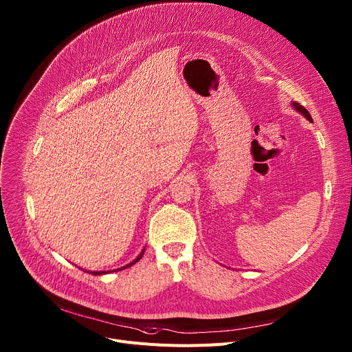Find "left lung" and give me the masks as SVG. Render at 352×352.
I'll return each mask as SVG.
<instances>
[{
    "instance_id": "1",
    "label": "left lung",
    "mask_w": 352,
    "mask_h": 352,
    "mask_svg": "<svg viewBox=\"0 0 352 352\" xmlns=\"http://www.w3.org/2000/svg\"><path fill=\"white\" fill-rule=\"evenodd\" d=\"M292 107L295 108V109H297L298 111V113H301L307 120H309V121H312V118H311V116H309V113H308V111L302 107V105H300L298 102H292Z\"/></svg>"
}]
</instances>
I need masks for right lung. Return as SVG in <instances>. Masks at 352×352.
<instances>
[{
    "mask_svg": "<svg viewBox=\"0 0 352 352\" xmlns=\"http://www.w3.org/2000/svg\"><path fill=\"white\" fill-rule=\"evenodd\" d=\"M142 254H144V250H142V252H141V254H140V255L135 258V260H134L131 264H128V265H125V267H122V268H118L117 271H120V270H124V268H128V267H131L133 264H135L137 261H140V260H141V256H142ZM107 272H108V271H107ZM91 274H94V275H101V274H105V272H104V271H92Z\"/></svg>",
    "mask_w": 352,
    "mask_h": 352,
    "instance_id": "1",
    "label": "right lung"
}]
</instances>
